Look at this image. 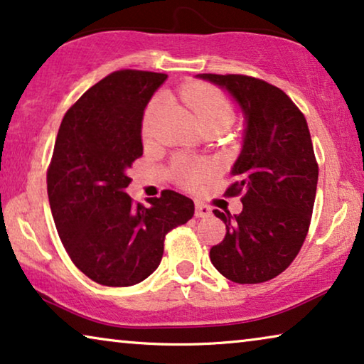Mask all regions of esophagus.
Here are the masks:
<instances>
[{
    "instance_id": "esophagus-1",
    "label": "esophagus",
    "mask_w": 364,
    "mask_h": 364,
    "mask_svg": "<svg viewBox=\"0 0 364 364\" xmlns=\"http://www.w3.org/2000/svg\"><path fill=\"white\" fill-rule=\"evenodd\" d=\"M196 218H209L211 216V208L206 206V204H201V203H196Z\"/></svg>"
}]
</instances>
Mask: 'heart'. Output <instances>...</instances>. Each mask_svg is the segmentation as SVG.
<instances>
[{
	"label": "heart",
	"instance_id": "1",
	"mask_svg": "<svg viewBox=\"0 0 364 364\" xmlns=\"http://www.w3.org/2000/svg\"><path fill=\"white\" fill-rule=\"evenodd\" d=\"M181 99L191 109L199 127L216 125L221 127V129H226L234 119L231 100L221 90L214 89L211 85L199 84V82L184 85L181 90ZM161 102L163 99H155L146 107L145 117H143V133L145 135H150L153 119H155L158 109L161 107ZM176 168L180 176L188 183L199 180L204 175V171H206V168L203 165H193V163L184 160L178 161Z\"/></svg>",
	"mask_w": 364,
	"mask_h": 364
}]
</instances>
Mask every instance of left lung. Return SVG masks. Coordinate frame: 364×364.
Segmentation results:
<instances>
[{
    "label": "left lung",
    "instance_id": "1",
    "mask_svg": "<svg viewBox=\"0 0 364 364\" xmlns=\"http://www.w3.org/2000/svg\"><path fill=\"white\" fill-rule=\"evenodd\" d=\"M226 90L244 117L242 146L231 168L229 196L244 193L242 213H221L226 237L209 252L235 284L277 277L296 257L314 211L318 165L309 125L279 87L247 75L198 74Z\"/></svg>",
    "mask_w": 364,
    "mask_h": 364
}]
</instances>
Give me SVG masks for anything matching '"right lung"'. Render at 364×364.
Instances as JSON below:
<instances>
[{
	"label": "right lung",
	"mask_w": 364,
	"mask_h": 364,
	"mask_svg": "<svg viewBox=\"0 0 364 364\" xmlns=\"http://www.w3.org/2000/svg\"><path fill=\"white\" fill-rule=\"evenodd\" d=\"M166 74L117 70L65 114L48 171L50 211L69 257L107 287L140 284L158 269L165 235L194 214L171 189L133 204L132 163L143 155L141 122Z\"/></svg>",
	"instance_id": "add662e5"
}]
</instances>
